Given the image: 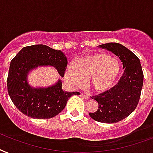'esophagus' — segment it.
Returning <instances> with one entry per match:
<instances>
[{"mask_svg": "<svg viewBox=\"0 0 153 153\" xmlns=\"http://www.w3.org/2000/svg\"><path fill=\"white\" fill-rule=\"evenodd\" d=\"M80 96L85 98V100H89V96H88V95H85V94H80Z\"/></svg>", "mask_w": 153, "mask_h": 153, "instance_id": "1", "label": "esophagus"}]
</instances>
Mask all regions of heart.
<instances>
[{
  "instance_id": "1",
  "label": "heart",
  "mask_w": 153,
  "mask_h": 153,
  "mask_svg": "<svg viewBox=\"0 0 153 153\" xmlns=\"http://www.w3.org/2000/svg\"><path fill=\"white\" fill-rule=\"evenodd\" d=\"M120 72L116 59L104 53H92L67 67L65 77L73 86L82 87L88 79L89 85L95 92L104 93L114 86Z\"/></svg>"
}]
</instances>
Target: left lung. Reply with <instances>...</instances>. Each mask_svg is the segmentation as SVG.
Returning a JSON list of instances; mask_svg holds the SVG:
<instances>
[{"label":"left lung","instance_id":"8db88e82","mask_svg":"<svg viewBox=\"0 0 153 153\" xmlns=\"http://www.w3.org/2000/svg\"><path fill=\"white\" fill-rule=\"evenodd\" d=\"M99 47L111 51L120 58L124 72L115 86L97 96L91 97L99 106L95 112L89 115L100 123H115L124 120L137 108L143 86V71L138 57L123 45L110 42Z\"/></svg>","mask_w":153,"mask_h":153}]
</instances>
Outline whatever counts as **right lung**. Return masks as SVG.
I'll return each instance as SVG.
<instances>
[{
  "label": "right lung",
  "mask_w": 153,
  "mask_h": 153,
  "mask_svg": "<svg viewBox=\"0 0 153 153\" xmlns=\"http://www.w3.org/2000/svg\"><path fill=\"white\" fill-rule=\"evenodd\" d=\"M68 59L60 50L45 45L23 47L12 59L7 86L11 100L24 115L33 119H50L65 108L68 99L79 92H65L61 80L47 88H33L27 82L30 71L38 67L53 66L64 77Z\"/></svg>",
  "instance_id": "add662e5"
}]
</instances>
